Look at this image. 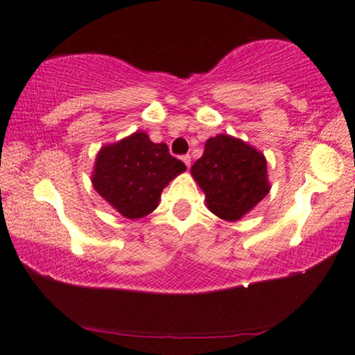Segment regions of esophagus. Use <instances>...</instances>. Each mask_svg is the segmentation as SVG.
Returning a JSON list of instances; mask_svg holds the SVG:
<instances>
[{
    "mask_svg": "<svg viewBox=\"0 0 355 355\" xmlns=\"http://www.w3.org/2000/svg\"><path fill=\"white\" fill-rule=\"evenodd\" d=\"M182 160H183V162H185V165H187V167H188V168H190V165H191V157L187 154V155H183V157H182Z\"/></svg>",
    "mask_w": 355,
    "mask_h": 355,
    "instance_id": "obj_1",
    "label": "esophagus"
}]
</instances>
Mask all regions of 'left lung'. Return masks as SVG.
I'll return each mask as SVG.
<instances>
[{
  "instance_id": "1",
  "label": "left lung",
  "mask_w": 355,
  "mask_h": 355,
  "mask_svg": "<svg viewBox=\"0 0 355 355\" xmlns=\"http://www.w3.org/2000/svg\"><path fill=\"white\" fill-rule=\"evenodd\" d=\"M191 175L206 195V205L219 218L237 221L267 196L266 157L254 147L219 134L206 141Z\"/></svg>"
}]
</instances>
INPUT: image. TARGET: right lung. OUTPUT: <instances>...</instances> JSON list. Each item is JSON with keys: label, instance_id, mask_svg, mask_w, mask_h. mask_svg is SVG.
Wrapping results in <instances>:
<instances>
[{"label": "right lung", "instance_id": "1", "mask_svg": "<svg viewBox=\"0 0 355 355\" xmlns=\"http://www.w3.org/2000/svg\"><path fill=\"white\" fill-rule=\"evenodd\" d=\"M183 170L187 165L170 155L167 144L136 132L100 150L93 187L124 218L139 219L157 208L164 188Z\"/></svg>", "mask_w": 355, "mask_h": 355}]
</instances>
